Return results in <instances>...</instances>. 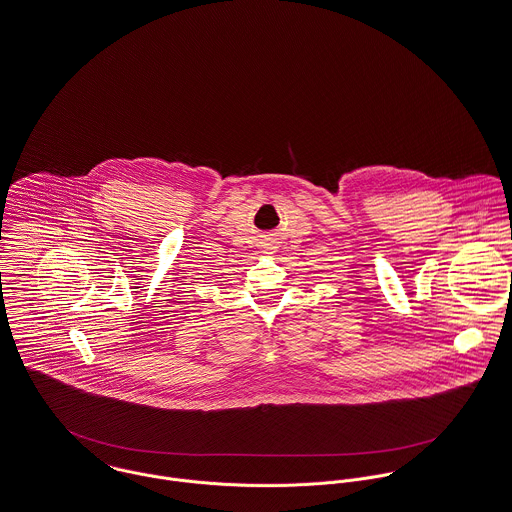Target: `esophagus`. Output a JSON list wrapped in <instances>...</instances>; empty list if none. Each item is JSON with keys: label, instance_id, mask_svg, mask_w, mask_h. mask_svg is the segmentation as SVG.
I'll return each mask as SVG.
<instances>
[{"label": "esophagus", "instance_id": "34e87169", "mask_svg": "<svg viewBox=\"0 0 512 512\" xmlns=\"http://www.w3.org/2000/svg\"><path fill=\"white\" fill-rule=\"evenodd\" d=\"M263 249H265V251H263V253H275V245H271V243H267V247H263Z\"/></svg>", "mask_w": 512, "mask_h": 512}]
</instances>
